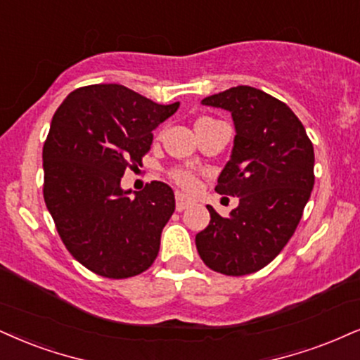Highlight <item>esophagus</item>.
I'll list each match as a JSON object with an SVG mask.
<instances>
[{"instance_id": "esophagus-1", "label": "esophagus", "mask_w": 360, "mask_h": 360, "mask_svg": "<svg viewBox=\"0 0 360 360\" xmlns=\"http://www.w3.org/2000/svg\"><path fill=\"white\" fill-rule=\"evenodd\" d=\"M175 198H176V212H184L185 208H188L190 205H192V202H190L188 198H185V195H181L179 192H176Z\"/></svg>"}]
</instances>
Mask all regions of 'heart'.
Instances as JSON below:
<instances>
[{
	"mask_svg": "<svg viewBox=\"0 0 360 360\" xmlns=\"http://www.w3.org/2000/svg\"><path fill=\"white\" fill-rule=\"evenodd\" d=\"M205 122H210V118H200L197 123H195V127L202 125V123ZM168 176H170V180L176 185V187L185 190V192H190V190H193L195 185H197V175H195L192 170H188V168H184V167L172 168V170L168 172Z\"/></svg>",
	"mask_w": 360,
	"mask_h": 360,
	"instance_id": "b5f03b06",
	"label": "heart"
}]
</instances>
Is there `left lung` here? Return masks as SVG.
Instances as JSON below:
<instances>
[{
  "label": "left lung",
  "instance_id": "left-lung-1",
  "mask_svg": "<svg viewBox=\"0 0 360 360\" xmlns=\"http://www.w3.org/2000/svg\"><path fill=\"white\" fill-rule=\"evenodd\" d=\"M202 103L232 113L237 135L215 192L238 197V207L225 219L207 205L198 255L224 275L254 274L281 254L302 219L316 180L312 141L283 101L257 88L235 86Z\"/></svg>",
  "mask_w": 360,
  "mask_h": 360
}]
</instances>
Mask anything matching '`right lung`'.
I'll use <instances>...</instances> for the list:
<instances>
[{
	"mask_svg": "<svg viewBox=\"0 0 360 360\" xmlns=\"http://www.w3.org/2000/svg\"><path fill=\"white\" fill-rule=\"evenodd\" d=\"M179 105L100 83L77 88L53 115L43 145L44 203L70 254L101 277H135L157 259L175 212L173 190L153 180L133 198L120 181Z\"/></svg>",
	"mask_w": 360,
	"mask_h": 360,
	"instance_id": "1",
	"label": "right lung"
}]
</instances>
